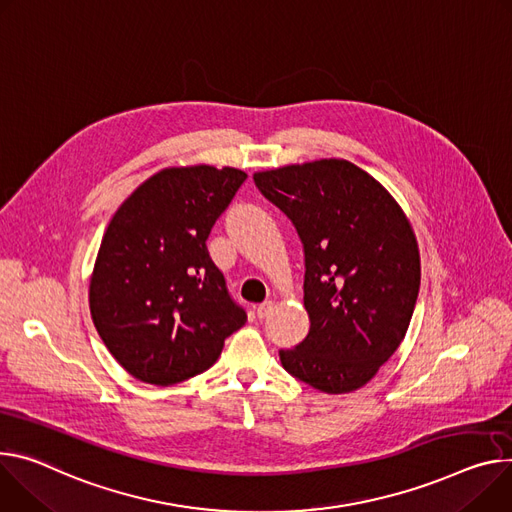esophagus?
Masks as SVG:
<instances>
[{"mask_svg":"<svg viewBox=\"0 0 512 512\" xmlns=\"http://www.w3.org/2000/svg\"><path fill=\"white\" fill-rule=\"evenodd\" d=\"M273 306H275V302H273V300H267V302L259 304V306H257V316H259V318H267V316L271 314Z\"/></svg>","mask_w":512,"mask_h":512,"instance_id":"esophagus-1","label":"esophagus"}]
</instances>
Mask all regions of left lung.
Masks as SVG:
<instances>
[{
  "mask_svg": "<svg viewBox=\"0 0 512 512\" xmlns=\"http://www.w3.org/2000/svg\"><path fill=\"white\" fill-rule=\"evenodd\" d=\"M261 194L304 245L306 339L280 351L288 374L324 394L363 388L400 347L421 286L412 224L384 185L345 159L257 171Z\"/></svg>",
  "mask_w": 512,
  "mask_h": 512,
  "instance_id": "obj_1",
  "label": "left lung"
}]
</instances>
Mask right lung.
Returning <instances> with one entry per match:
<instances>
[{"label":"right lung","instance_id":"obj_1","mask_svg":"<svg viewBox=\"0 0 512 512\" xmlns=\"http://www.w3.org/2000/svg\"><path fill=\"white\" fill-rule=\"evenodd\" d=\"M245 179L235 167H165L112 216L89 277V310L132 378L155 386L194 378L247 322L206 247Z\"/></svg>","mask_w":512,"mask_h":512}]
</instances>
